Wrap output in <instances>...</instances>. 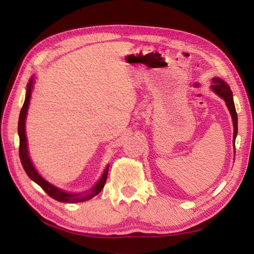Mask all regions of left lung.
<instances>
[{
    "label": "left lung",
    "mask_w": 254,
    "mask_h": 254,
    "mask_svg": "<svg viewBox=\"0 0 254 254\" xmlns=\"http://www.w3.org/2000/svg\"><path fill=\"white\" fill-rule=\"evenodd\" d=\"M213 85L210 86L212 89L216 93L218 96L222 97V98L226 101V105L228 107V110L230 111L231 118H233V123H234V144L236 141L237 133H238V118H237V112L233 99V93H231L230 87L226 84L223 79L220 78H214L213 79Z\"/></svg>",
    "instance_id": "left-lung-1"
}]
</instances>
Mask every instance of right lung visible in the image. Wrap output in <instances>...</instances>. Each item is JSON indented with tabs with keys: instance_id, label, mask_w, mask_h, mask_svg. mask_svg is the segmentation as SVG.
<instances>
[{
	"instance_id": "add662e5",
	"label": "right lung",
	"mask_w": 254,
	"mask_h": 254,
	"mask_svg": "<svg viewBox=\"0 0 254 254\" xmlns=\"http://www.w3.org/2000/svg\"><path fill=\"white\" fill-rule=\"evenodd\" d=\"M31 89H32V79L29 80L28 85H27V93H26V98L25 102L23 105V108L20 110V115L18 119V135H19V158L21 161V165H23L26 174L28 175L31 180H34L37 185H39L42 189H44L45 192L48 195L51 196L52 198L57 199L59 202L62 203H77V202H84L87 201V199L93 198L95 195H97L104 188L107 176H108V168L102 174L100 180L97 182V185L91 189V190L87 193H66L61 191L60 189L56 188L55 186L50 185L49 182H47L44 178H42L39 174H38L35 167L32 166L31 160L29 158L28 150H27V139H26V134H25V120H26V115H27V109H28L29 105V99L31 95Z\"/></svg>"
}]
</instances>
